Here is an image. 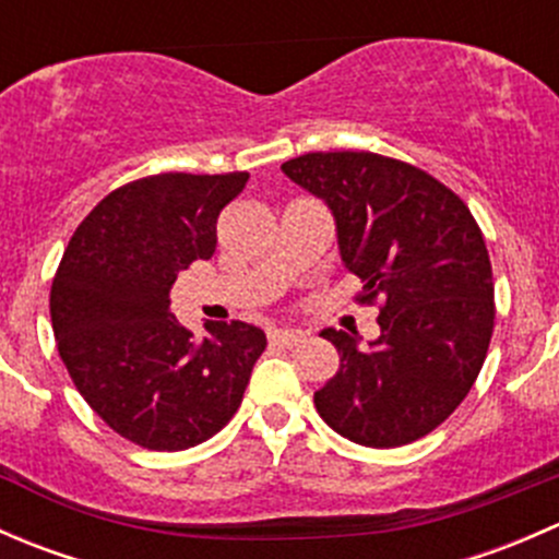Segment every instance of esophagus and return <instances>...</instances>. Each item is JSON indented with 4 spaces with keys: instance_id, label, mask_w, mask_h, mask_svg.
I'll list each match as a JSON object with an SVG mask.
<instances>
[{
    "instance_id": "34e87169",
    "label": "esophagus",
    "mask_w": 559,
    "mask_h": 559,
    "mask_svg": "<svg viewBox=\"0 0 559 559\" xmlns=\"http://www.w3.org/2000/svg\"><path fill=\"white\" fill-rule=\"evenodd\" d=\"M302 332L300 330H273L270 332V343L281 348H295L297 343H302Z\"/></svg>"
}]
</instances>
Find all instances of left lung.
I'll return each instance as SVG.
<instances>
[{
    "instance_id": "left-lung-1",
    "label": "left lung",
    "mask_w": 559,
    "mask_h": 559,
    "mask_svg": "<svg viewBox=\"0 0 559 559\" xmlns=\"http://www.w3.org/2000/svg\"><path fill=\"white\" fill-rule=\"evenodd\" d=\"M330 205L359 306L381 297L370 348L343 330L321 337L341 368L313 394L321 419L359 447L414 443L454 414L495 330L489 251L476 218L430 173L370 151H316L281 165Z\"/></svg>"
}]
</instances>
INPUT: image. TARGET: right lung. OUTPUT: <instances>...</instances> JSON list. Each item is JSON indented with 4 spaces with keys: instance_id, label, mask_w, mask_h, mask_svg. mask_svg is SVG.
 Segmentation results:
<instances>
[{
    "instance_id": "obj_1",
    "label": "right lung",
    "mask_w": 559,
    "mask_h": 559,
    "mask_svg": "<svg viewBox=\"0 0 559 559\" xmlns=\"http://www.w3.org/2000/svg\"><path fill=\"white\" fill-rule=\"evenodd\" d=\"M246 180L162 173L118 186L78 224L53 275L50 321L72 384L112 432L151 452L216 436L267 346L246 321H207L197 337L170 313V286L213 257L218 213Z\"/></svg>"
}]
</instances>
